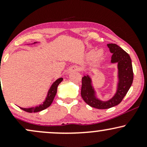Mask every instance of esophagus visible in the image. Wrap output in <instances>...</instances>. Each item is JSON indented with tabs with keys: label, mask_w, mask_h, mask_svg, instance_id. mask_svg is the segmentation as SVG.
Instances as JSON below:
<instances>
[{
	"label": "esophagus",
	"mask_w": 147,
	"mask_h": 147,
	"mask_svg": "<svg viewBox=\"0 0 147 147\" xmlns=\"http://www.w3.org/2000/svg\"><path fill=\"white\" fill-rule=\"evenodd\" d=\"M79 70H80V68H79V66H77V65H72V67H70V68L68 69V72H78Z\"/></svg>",
	"instance_id": "esophagus-1"
}]
</instances>
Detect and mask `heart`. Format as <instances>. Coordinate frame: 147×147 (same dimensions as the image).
<instances>
[{
	"label": "heart",
	"instance_id": "heart-1",
	"mask_svg": "<svg viewBox=\"0 0 147 147\" xmlns=\"http://www.w3.org/2000/svg\"><path fill=\"white\" fill-rule=\"evenodd\" d=\"M104 55H103V52L102 50H99L98 52L96 51V50H91L90 52H88V57L89 59H94L95 58L96 60H100L102 58Z\"/></svg>",
	"mask_w": 147,
	"mask_h": 147
}]
</instances>
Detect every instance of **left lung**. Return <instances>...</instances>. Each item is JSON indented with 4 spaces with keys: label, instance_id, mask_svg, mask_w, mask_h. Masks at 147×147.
Masks as SVG:
<instances>
[{
    "label": "left lung",
    "instance_id": "left-lung-1",
    "mask_svg": "<svg viewBox=\"0 0 147 147\" xmlns=\"http://www.w3.org/2000/svg\"><path fill=\"white\" fill-rule=\"evenodd\" d=\"M113 54L111 63H117L118 83L116 92L108 101H102L96 97L95 91L92 85V79L89 75L82 77L81 95L88 105L98 109H107L117 106L122 101L132 85L133 72L131 57L129 54L115 43L107 44Z\"/></svg>",
    "mask_w": 147,
    "mask_h": 147
}]
</instances>
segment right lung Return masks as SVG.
Listing matches in <instances>:
<instances>
[{"label": "right lung", "mask_w": 147, "mask_h": 147, "mask_svg": "<svg viewBox=\"0 0 147 147\" xmlns=\"http://www.w3.org/2000/svg\"><path fill=\"white\" fill-rule=\"evenodd\" d=\"M36 42H34V43H36ZM63 81V78H59L58 79H57L53 84H52L51 87L49 89L48 95H47L46 98H45V101L43 102V104H40L39 106H35V107H31V108H28V109H25V108H21L22 110L25 111V112L28 113H36V112H39V111H41L44 109H47V108L49 107L51 104L53 102L54 98H55V95H56L57 91V87H58L59 84L61 82Z\"/></svg>", "instance_id": "right-lung-1"}]
</instances>
